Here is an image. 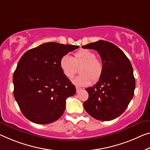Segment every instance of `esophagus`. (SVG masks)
Listing matches in <instances>:
<instances>
[{
    "label": "esophagus",
    "mask_w": 150,
    "mask_h": 150,
    "mask_svg": "<svg viewBox=\"0 0 150 150\" xmlns=\"http://www.w3.org/2000/svg\"><path fill=\"white\" fill-rule=\"evenodd\" d=\"M80 91H81V88L78 87H76V91H77V93L79 92Z\"/></svg>",
    "instance_id": "esophagus-1"
}]
</instances>
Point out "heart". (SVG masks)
<instances>
[{
    "mask_svg": "<svg viewBox=\"0 0 150 150\" xmlns=\"http://www.w3.org/2000/svg\"><path fill=\"white\" fill-rule=\"evenodd\" d=\"M79 66H81L79 70L81 75L72 81L77 86L85 87L91 83V81H98L103 74V63L91 50L81 49L76 52L73 57L69 54H64L59 61L61 71L69 79H72L76 73L77 67Z\"/></svg>",
    "mask_w": 150,
    "mask_h": 150,
    "instance_id": "obj_1",
    "label": "heart"
}]
</instances>
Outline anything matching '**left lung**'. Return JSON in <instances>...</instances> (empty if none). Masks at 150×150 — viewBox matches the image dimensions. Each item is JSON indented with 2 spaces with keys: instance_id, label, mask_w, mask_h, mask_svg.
<instances>
[{
  "instance_id": "8db88e82",
  "label": "left lung",
  "mask_w": 150,
  "mask_h": 150,
  "mask_svg": "<svg viewBox=\"0 0 150 150\" xmlns=\"http://www.w3.org/2000/svg\"><path fill=\"white\" fill-rule=\"evenodd\" d=\"M96 50L101 57L103 71L99 81L85 90L89 98L85 111L95 119L110 121L124 112L134 97L135 80L129 59L110 42L98 41L82 46Z\"/></svg>"
}]
</instances>
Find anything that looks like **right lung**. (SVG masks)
Masks as SVG:
<instances>
[{"instance_id":"add662e5","label":"right lung","mask_w":150,"mask_h":150,"mask_svg":"<svg viewBox=\"0 0 150 150\" xmlns=\"http://www.w3.org/2000/svg\"><path fill=\"white\" fill-rule=\"evenodd\" d=\"M79 46L51 42L27 51L13 75L14 97L25 117L38 124L57 120L67 98L74 96L75 85L63 74L59 61Z\"/></svg>"}]
</instances>
